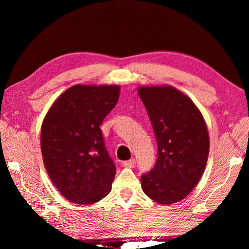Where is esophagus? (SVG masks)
Here are the masks:
<instances>
[{
  "instance_id": "1",
  "label": "esophagus",
  "mask_w": 249,
  "mask_h": 249,
  "mask_svg": "<svg viewBox=\"0 0 249 249\" xmlns=\"http://www.w3.org/2000/svg\"><path fill=\"white\" fill-rule=\"evenodd\" d=\"M136 165V161H135V159H129L127 161H124L123 162V167L125 168H133Z\"/></svg>"
}]
</instances>
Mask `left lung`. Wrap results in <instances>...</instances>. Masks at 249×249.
Listing matches in <instances>:
<instances>
[{
	"label": "left lung",
	"mask_w": 249,
	"mask_h": 249,
	"mask_svg": "<svg viewBox=\"0 0 249 249\" xmlns=\"http://www.w3.org/2000/svg\"><path fill=\"white\" fill-rule=\"evenodd\" d=\"M158 144L155 167L141 178L145 195L169 205L183 200L199 183L208 162L210 137L193 101L169 84L140 86Z\"/></svg>",
	"instance_id": "left-lung-1"
}]
</instances>
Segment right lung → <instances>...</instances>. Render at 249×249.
<instances>
[{"label":"right lung","instance_id":"1","mask_svg":"<svg viewBox=\"0 0 249 249\" xmlns=\"http://www.w3.org/2000/svg\"><path fill=\"white\" fill-rule=\"evenodd\" d=\"M117 84H74L54 100L41 124L45 169L75 204H94L111 191L116 168L100 126L119 101Z\"/></svg>","mask_w":249,"mask_h":249}]
</instances>
